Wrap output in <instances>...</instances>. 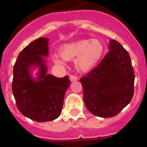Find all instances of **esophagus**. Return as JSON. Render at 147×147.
Segmentation results:
<instances>
[{
  "label": "esophagus",
  "instance_id": "esophagus-1",
  "mask_svg": "<svg viewBox=\"0 0 147 147\" xmlns=\"http://www.w3.org/2000/svg\"><path fill=\"white\" fill-rule=\"evenodd\" d=\"M69 79L71 81H75L78 80V77H76V76H75L73 75H71L69 76Z\"/></svg>",
  "mask_w": 147,
  "mask_h": 147
}]
</instances>
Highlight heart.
<instances>
[{
    "instance_id": "heart-1",
    "label": "heart",
    "mask_w": 147,
    "mask_h": 147,
    "mask_svg": "<svg viewBox=\"0 0 147 147\" xmlns=\"http://www.w3.org/2000/svg\"><path fill=\"white\" fill-rule=\"evenodd\" d=\"M104 53V46L98 39L79 40L61 46L59 54L62 58L54 56L56 64H65V61L75 59V66L80 72H89L98 65Z\"/></svg>"
}]
</instances>
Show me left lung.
Instances as JSON below:
<instances>
[{
	"instance_id": "left-lung-1",
	"label": "left lung",
	"mask_w": 147,
	"mask_h": 147,
	"mask_svg": "<svg viewBox=\"0 0 147 147\" xmlns=\"http://www.w3.org/2000/svg\"><path fill=\"white\" fill-rule=\"evenodd\" d=\"M109 43V52L104 59L80 80L86 108L101 118L117 115L134 94L135 74L129 55L115 40Z\"/></svg>"
}]
</instances>
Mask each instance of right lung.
<instances>
[{
	"mask_svg": "<svg viewBox=\"0 0 147 147\" xmlns=\"http://www.w3.org/2000/svg\"><path fill=\"white\" fill-rule=\"evenodd\" d=\"M49 39L38 38L18 55L14 65L12 92L18 109L37 122L51 121L59 117L63 108L68 76L57 78L47 74L46 57L49 55ZM38 69L37 77L32 70Z\"/></svg>",
	"mask_w": 147,
	"mask_h": 147,
	"instance_id": "obj_1",
	"label": "right lung"
}]
</instances>
